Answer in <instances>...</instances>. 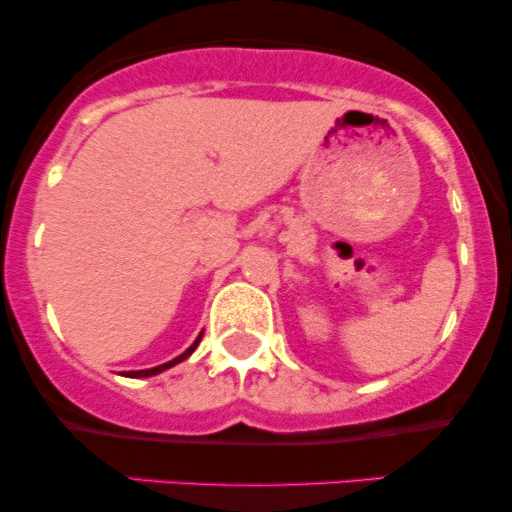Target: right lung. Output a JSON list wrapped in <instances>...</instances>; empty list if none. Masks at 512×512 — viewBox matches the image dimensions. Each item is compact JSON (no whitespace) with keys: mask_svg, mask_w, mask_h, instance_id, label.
Here are the masks:
<instances>
[{"mask_svg":"<svg viewBox=\"0 0 512 512\" xmlns=\"http://www.w3.org/2000/svg\"><path fill=\"white\" fill-rule=\"evenodd\" d=\"M202 342V334H199V337L195 339V344L190 346V349L185 351V354H180L178 358H173V361H168V363H163V366H156V368H149V370H132V373H129V378H149V375H156V373H161V370H166V368H170V366H175V363H180V361H185L187 356L192 354V351L197 349V344Z\"/></svg>","mask_w":512,"mask_h":512,"instance_id":"add662e5","label":"right lung"}]
</instances>
